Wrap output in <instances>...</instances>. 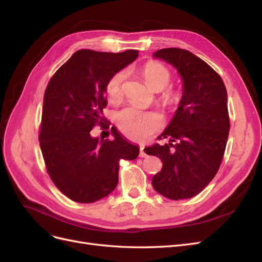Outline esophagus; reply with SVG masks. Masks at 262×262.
Instances as JSON below:
<instances>
[{
	"label": "esophagus",
	"instance_id": "obj_1",
	"mask_svg": "<svg viewBox=\"0 0 262 262\" xmlns=\"http://www.w3.org/2000/svg\"><path fill=\"white\" fill-rule=\"evenodd\" d=\"M140 157H145L146 156V153L144 152V146L141 145L140 146V154H139Z\"/></svg>",
	"mask_w": 262,
	"mask_h": 262
}]
</instances>
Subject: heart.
<instances>
[{
	"instance_id": "heart-1",
	"label": "heart",
	"mask_w": 262,
	"mask_h": 262,
	"mask_svg": "<svg viewBox=\"0 0 262 262\" xmlns=\"http://www.w3.org/2000/svg\"><path fill=\"white\" fill-rule=\"evenodd\" d=\"M142 75L145 83L153 91H162L171 81L170 71L164 64L156 61H148L142 68ZM125 78L124 71H118L110 76L107 81L105 92L107 98L116 102L122 96L123 82ZM184 97V94L179 89H171L166 91L162 96L163 105L169 108L177 107ZM117 124L119 129L134 141H145L154 134L163 125V119L154 112H144L136 107H128L117 116Z\"/></svg>"
}]
</instances>
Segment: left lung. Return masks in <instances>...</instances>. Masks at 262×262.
Wrapping results in <instances>:
<instances>
[{
	"instance_id": "left-lung-1",
	"label": "left lung",
	"mask_w": 262,
	"mask_h": 262,
	"mask_svg": "<svg viewBox=\"0 0 262 262\" xmlns=\"http://www.w3.org/2000/svg\"><path fill=\"white\" fill-rule=\"evenodd\" d=\"M175 67L184 81V97L171 122L144 152L161 158L163 168L152 185L171 200L190 199L207 187L223 160L229 132L227 93L221 76L207 62L185 49L165 48L154 53Z\"/></svg>"
}]
</instances>
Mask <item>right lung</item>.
Listing matches in <instances>:
<instances>
[{"label": "right lung", "mask_w": 262, "mask_h": 262, "mask_svg": "<svg viewBox=\"0 0 262 262\" xmlns=\"http://www.w3.org/2000/svg\"><path fill=\"white\" fill-rule=\"evenodd\" d=\"M137 50L110 53L76 51L47 85L39 142L51 180L71 200L92 203L118 185L119 160L132 161L139 148L112 128L114 140L93 138L102 125L107 106L105 87L113 74L138 57Z\"/></svg>", "instance_id": "obj_1"}]
</instances>
